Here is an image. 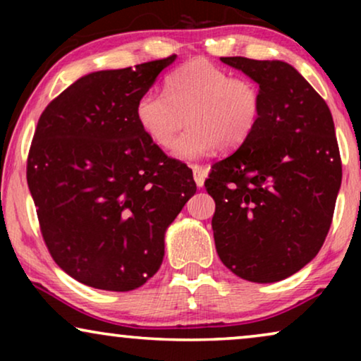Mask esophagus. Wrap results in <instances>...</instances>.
I'll return each mask as SVG.
<instances>
[{"mask_svg": "<svg viewBox=\"0 0 361 361\" xmlns=\"http://www.w3.org/2000/svg\"><path fill=\"white\" fill-rule=\"evenodd\" d=\"M192 172H194V180H195L197 187H204L205 177H207L205 167H202L199 164H194V166H192Z\"/></svg>", "mask_w": 361, "mask_h": 361, "instance_id": "obj_1", "label": "esophagus"}]
</instances>
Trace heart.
I'll return each mask as SVG.
<instances>
[{"label": "heart", "mask_w": 361, "mask_h": 361, "mask_svg": "<svg viewBox=\"0 0 361 361\" xmlns=\"http://www.w3.org/2000/svg\"><path fill=\"white\" fill-rule=\"evenodd\" d=\"M263 92L248 77H233L205 59L185 62L166 77L164 95L141 93L135 116L152 145L169 147L185 121L190 128L174 142L172 154L195 161L220 149L233 151L258 126Z\"/></svg>", "instance_id": "b5f03b06"}]
</instances>
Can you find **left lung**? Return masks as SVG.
<instances>
[{"label":"left lung","instance_id":"left-lung-1","mask_svg":"<svg viewBox=\"0 0 361 361\" xmlns=\"http://www.w3.org/2000/svg\"><path fill=\"white\" fill-rule=\"evenodd\" d=\"M263 92L248 140L212 166L215 248L231 273L276 283L322 248L342 184V162L327 103L283 61L221 57Z\"/></svg>","mask_w":361,"mask_h":361}]
</instances>
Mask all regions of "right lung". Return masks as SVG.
<instances>
[{"mask_svg": "<svg viewBox=\"0 0 361 361\" xmlns=\"http://www.w3.org/2000/svg\"><path fill=\"white\" fill-rule=\"evenodd\" d=\"M176 61L87 73L49 103L27 185L49 253L78 283L126 293L161 268L164 235L195 194L192 171L145 136L136 100Z\"/></svg>", "mask_w": 361, "mask_h": 361, "instance_id": "add662e5", "label": "right lung"}]
</instances>
